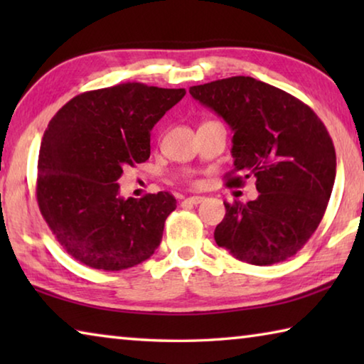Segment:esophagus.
I'll return each mask as SVG.
<instances>
[{
  "instance_id": "esophagus-1",
  "label": "esophagus",
  "mask_w": 364,
  "mask_h": 364,
  "mask_svg": "<svg viewBox=\"0 0 364 364\" xmlns=\"http://www.w3.org/2000/svg\"><path fill=\"white\" fill-rule=\"evenodd\" d=\"M204 199H205V197H202V196H191V197H186V199H184V202H188V204H193V205H197V204H200V202H204Z\"/></svg>"
}]
</instances>
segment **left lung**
<instances>
[{
  "instance_id": "1",
  "label": "left lung",
  "mask_w": 364,
  "mask_h": 364,
  "mask_svg": "<svg viewBox=\"0 0 364 364\" xmlns=\"http://www.w3.org/2000/svg\"><path fill=\"white\" fill-rule=\"evenodd\" d=\"M189 93L234 132L226 186L254 176L260 193L247 204L225 202L215 241L258 267L287 260L316 231L334 188L336 149L324 123L295 96L252 77L215 80Z\"/></svg>"
}]
</instances>
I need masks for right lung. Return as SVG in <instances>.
Returning a JSON list of instances; mask_svg holds the SVG:
<instances>
[{
  "mask_svg": "<svg viewBox=\"0 0 364 364\" xmlns=\"http://www.w3.org/2000/svg\"><path fill=\"white\" fill-rule=\"evenodd\" d=\"M184 88L122 83L64 104L43 134L36 200L54 237L86 267L127 269L147 260L176 208L167 191L123 199V168L151 156V130Z\"/></svg>",
  "mask_w": 364,
  "mask_h": 364,
  "instance_id": "obj_1",
  "label": "right lung"
}]
</instances>
